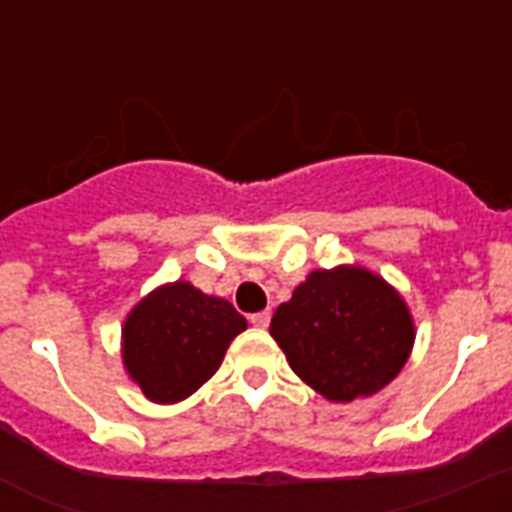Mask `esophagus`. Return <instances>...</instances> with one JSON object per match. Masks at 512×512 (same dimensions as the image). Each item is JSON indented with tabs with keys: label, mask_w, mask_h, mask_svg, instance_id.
I'll use <instances>...</instances> for the list:
<instances>
[{
	"label": "esophagus",
	"mask_w": 512,
	"mask_h": 512,
	"mask_svg": "<svg viewBox=\"0 0 512 512\" xmlns=\"http://www.w3.org/2000/svg\"><path fill=\"white\" fill-rule=\"evenodd\" d=\"M249 324H252V327H257V329H265L268 324H271V313H268V311L252 313V316H249Z\"/></svg>",
	"instance_id": "obj_1"
}]
</instances>
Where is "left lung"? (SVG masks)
Segmentation results:
<instances>
[{
  "label": "left lung",
  "instance_id": "obj_1",
  "mask_svg": "<svg viewBox=\"0 0 512 512\" xmlns=\"http://www.w3.org/2000/svg\"><path fill=\"white\" fill-rule=\"evenodd\" d=\"M271 335L300 380L329 401L372 396L412 350L404 300L380 276L340 265L313 271L273 313Z\"/></svg>",
  "mask_w": 512,
  "mask_h": 512
}]
</instances>
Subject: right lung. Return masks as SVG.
Wrapping results in <instances>:
<instances>
[{"label":"right lung","instance_id":"obj_1","mask_svg":"<svg viewBox=\"0 0 512 512\" xmlns=\"http://www.w3.org/2000/svg\"><path fill=\"white\" fill-rule=\"evenodd\" d=\"M247 321L228 300L188 281L156 289L124 324V366L156 404H175L217 372Z\"/></svg>","mask_w":512,"mask_h":512}]
</instances>
